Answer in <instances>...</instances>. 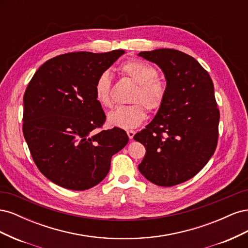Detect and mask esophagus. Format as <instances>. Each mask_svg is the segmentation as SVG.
I'll return each instance as SVG.
<instances>
[{
  "instance_id": "obj_1",
  "label": "esophagus",
  "mask_w": 248,
  "mask_h": 248,
  "mask_svg": "<svg viewBox=\"0 0 248 248\" xmlns=\"http://www.w3.org/2000/svg\"><path fill=\"white\" fill-rule=\"evenodd\" d=\"M134 134H136V131H134V130H127V136H128V138H129L130 140L133 139Z\"/></svg>"
}]
</instances>
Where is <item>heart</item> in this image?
Listing matches in <instances>:
<instances>
[{"instance_id": "b5f03b06", "label": "heart", "mask_w": 248, "mask_h": 248, "mask_svg": "<svg viewBox=\"0 0 248 248\" xmlns=\"http://www.w3.org/2000/svg\"><path fill=\"white\" fill-rule=\"evenodd\" d=\"M118 71L137 85L134 89L130 106L120 107L109 112L108 121L111 126L123 129L136 128L144 121L147 112L155 111L162 106L167 94V85L159 77L154 66L138 59L127 60L119 66ZM110 77L103 72L94 84L95 99L100 107L109 108L112 106L110 96Z\"/></svg>"}]
</instances>
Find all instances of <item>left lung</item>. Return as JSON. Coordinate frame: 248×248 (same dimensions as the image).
I'll return each mask as SVG.
<instances>
[{
	"label": "left lung",
	"mask_w": 248,
	"mask_h": 248,
	"mask_svg": "<svg viewBox=\"0 0 248 248\" xmlns=\"http://www.w3.org/2000/svg\"><path fill=\"white\" fill-rule=\"evenodd\" d=\"M158 65L167 94L152 122L133 139L146 148L140 174L158 186L170 187L196 176L215 152L219 109L209 73L191 56L170 48L140 51Z\"/></svg>",
	"instance_id": "1"
}]
</instances>
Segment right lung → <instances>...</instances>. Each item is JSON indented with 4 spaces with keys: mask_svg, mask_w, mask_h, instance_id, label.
Here are the masks:
<instances>
[{
    "mask_svg": "<svg viewBox=\"0 0 248 248\" xmlns=\"http://www.w3.org/2000/svg\"><path fill=\"white\" fill-rule=\"evenodd\" d=\"M124 52L60 55L30 80L22 132L37 168L55 184L71 190L91 188L107 177L111 156L128 142L118 127L98 130L107 117L94 95L97 78Z\"/></svg>",
    "mask_w": 248,
    "mask_h": 248,
    "instance_id": "1",
    "label": "right lung"
}]
</instances>
